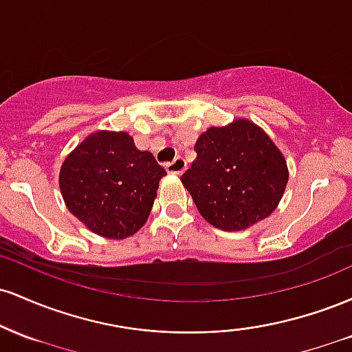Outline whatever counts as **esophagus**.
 Masks as SVG:
<instances>
[{
	"label": "esophagus",
	"mask_w": 352,
	"mask_h": 352,
	"mask_svg": "<svg viewBox=\"0 0 352 352\" xmlns=\"http://www.w3.org/2000/svg\"><path fill=\"white\" fill-rule=\"evenodd\" d=\"M185 168H187V162H185L182 157H177V159H173L172 162L165 164V170L172 173V175H182V173L185 172Z\"/></svg>",
	"instance_id": "esophagus-1"
}]
</instances>
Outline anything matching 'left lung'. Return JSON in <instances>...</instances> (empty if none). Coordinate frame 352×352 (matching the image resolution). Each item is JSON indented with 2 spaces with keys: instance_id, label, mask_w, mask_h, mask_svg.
I'll return each instance as SVG.
<instances>
[{
  "instance_id": "left-lung-1",
  "label": "left lung",
  "mask_w": 352,
  "mask_h": 352,
  "mask_svg": "<svg viewBox=\"0 0 352 352\" xmlns=\"http://www.w3.org/2000/svg\"><path fill=\"white\" fill-rule=\"evenodd\" d=\"M195 152L180 180L210 225L238 232L278 207L289 179L288 165L260 125L240 117L210 127L197 139Z\"/></svg>"
}]
</instances>
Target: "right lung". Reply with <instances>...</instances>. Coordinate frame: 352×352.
Segmentation results:
<instances>
[{"instance_id":"1","label":"right lung","mask_w":352,"mask_h":352,"mask_svg":"<svg viewBox=\"0 0 352 352\" xmlns=\"http://www.w3.org/2000/svg\"><path fill=\"white\" fill-rule=\"evenodd\" d=\"M167 175L127 132L98 131L66 157L59 188L69 212L96 235L124 240L147 221Z\"/></svg>"}]
</instances>
